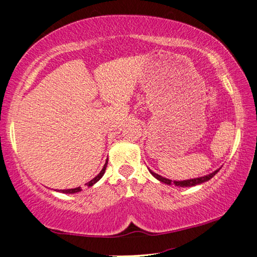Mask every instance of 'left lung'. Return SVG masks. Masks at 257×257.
Masks as SVG:
<instances>
[{"instance_id":"1","label":"left lung","mask_w":257,"mask_h":257,"mask_svg":"<svg viewBox=\"0 0 257 257\" xmlns=\"http://www.w3.org/2000/svg\"><path fill=\"white\" fill-rule=\"evenodd\" d=\"M220 168L214 170L213 173H211L209 175H205V176H202V177H196V178H190V180H184V181H172V180H168V178L166 177H162L161 175L156 174L154 172H152L150 169V173L153 175V176L156 178V180H159L160 182H162V183L165 184H175L176 187H182V188H188V187H195V185H198V184H202L204 182H207L209 180H211L212 177L214 176L215 174H217Z\"/></svg>"}]
</instances>
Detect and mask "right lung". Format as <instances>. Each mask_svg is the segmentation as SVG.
<instances>
[{"label": "right lung", "instance_id": "1", "mask_svg": "<svg viewBox=\"0 0 257 257\" xmlns=\"http://www.w3.org/2000/svg\"><path fill=\"white\" fill-rule=\"evenodd\" d=\"M106 166H107V159H106L105 165H104V167H103V169L101 170V173H99L96 177L92 178V180H91L90 182H88V183H87L88 187H92V185H94L95 183H97V182H98L99 180H101L102 176L104 175V173H105ZM60 191L64 192V193H76V192H80V191H81V187H77V188H75V189H66V190H60Z\"/></svg>", "mask_w": 257, "mask_h": 257}]
</instances>
